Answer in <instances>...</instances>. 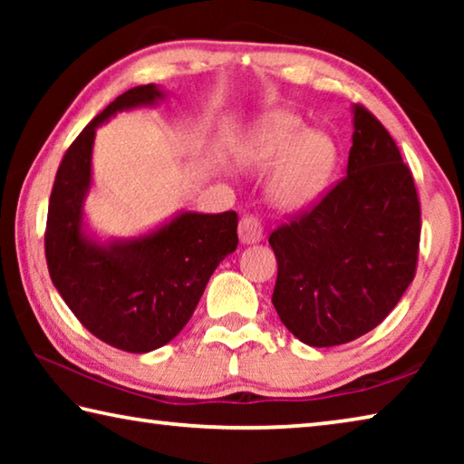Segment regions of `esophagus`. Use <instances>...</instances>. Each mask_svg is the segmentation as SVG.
Wrapping results in <instances>:
<instances>
[{
	"instance_id": "1",
	"label": "esophagus",
	"mask_w": 464,
	"mask_h": 464,
	"mask_svg": "<svg viewBox=\"0 0 464 464\" xmlns=\"http://www.w3.org/2000/svg\"><path fill=\"white\" fill-rule=\"evenodd\" d=\"M239 239L243 246L260 243L264 239V227L256 217H243L239 223Z\"/></svg>"
}]
</instances>
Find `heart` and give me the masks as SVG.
<instances>
[{"label":"heart","mask_w":464,"mask_h":464,"mask_svg":"<svg viewBox=\"0 0 464 464\" xmlns=\"http://www.w3.org/2000/svg\"><path fill=\"white\" fill-rule=\"evenodd\" d=\"M246 161L269 171L266 196L282 213H301L325 194L337 166L335 143L324 132L307 130L296 114L278 110L256 124Z\"/></svg>","instance_id":"obj_1"}]
</instances>
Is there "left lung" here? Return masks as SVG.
<instances>
[{
	"mask_svg": "<svg viewBox=\"0 0 464 464\" xmlns=\"http://www.w3.org/2000/svg\"><path fill=\"white\" fill-rule=\"evenodd\" d=\"M348 171L315 208L270 235L282 324L313 348L348 343L395 309L415 276L420 200L387 129L352 106Z\"/></svg>",
	"mask_w": 464,
	"mask_h": 464,
	"instance_id": "left-lung-1",
	"label": "left lung"
}]
</instances>
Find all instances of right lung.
I'll return each instance as SVG.
<instances>
[{"mask_svg":"<svg viewBox=\"0 0 464 464\" xmlns=\"http://www.w3.org/2000/svg\"><path fill=\"white\" fill-rule=\"evenodd\" d=\"M137 85L93 119L67 149L54 178L44 251L51 280L85 329L114 348L147 354L182 332L208 278L237 249V213L179 210L135 237L100 239L85 218L96 130L119 112L166 100Z\"/></svg>","mask_w":464,"mask_h":464,"instance_id":"right-lung-1","label":"right lung"}]
</instances>
